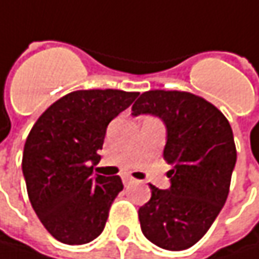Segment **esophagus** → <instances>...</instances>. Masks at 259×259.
Here are the masks:
<instances>
[{
  "label": "esophagus",
  "mask_w": 259,
  "mask_h": 259,
  "mask_svg": "<svg viewBox=\"0 0 259 259\" xmlns=\"http://www.w3.org/2000/svg\"><path fill=\"white\" fill-rule=\"evenodd\" d=\"M132 182H135V179H133L132 177H129V175L123 177V184H124V185H129V184H132Z\"/></svg>",
  "instance_id": "1"
}]
</instances>
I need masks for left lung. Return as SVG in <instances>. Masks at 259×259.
I'll return each mask as SVG.
<instances>
[{
  "mask_svg": "<svg viewBox=\"0 0 259 259\" xmlns=\"http://www.w3.org/2000/svg\"><path fill=\"white\" fill-rule=\"evenodd\" d=\"M141 114L164 123L163 157L172 166L167 190L150 185L151 199L139 207L141 230L158 247L184 250L225 204L237 158L233 130L218 108L187 92H145L132 106L133 117Z\"/></svg>",
  "mask_w": 259,
  "mask_h": 259,
  "instance_id": "1",
  "label": "left lung"
}]
</instances>
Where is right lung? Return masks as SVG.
Masks as SVG:
<instances>
[{
	"mask_svg": "<svg viewBox=\"0 0 259 259\" xmlns=\"http://www.w3.org/2000/svg\"><path fill=\"white\" fill-rule=\"evenodd\" d=\"M136 92L77 90L36 120L23 150L29 201L46 230L62 243L84 245L105 228L123 190L120 177L93 175L108 124L138 98Z\"/></svg>",
	"mask_w": 259,
	"mask_h": 259,
	"instance_id": "right-lung-1",
	"label": "right lung"
}]
</instances>
